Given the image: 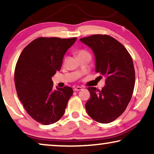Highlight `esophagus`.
Here are the masks:
<instances>
[{
    "label": "esophagus",
    "instance_id": "1",
    "mask_svg": "<svg viewBox=\"0 0 154 154\" xmlns=\"http://www.w3.org/2000/svg\"><path fill=\"white\" fill-rule=\"evenodd\" d=\"M82 87L77 86V87H75V88H73V91H79L80 90H82Z\"/></svg>",
    "mask_w": 154,
    "mask_h": 154
}]
</instances>
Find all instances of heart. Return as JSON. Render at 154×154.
Segmentation results:
<instances>
[{
  "label": "heart",
  "mask_w": 154,
  "mask_h": 154,
  "mask_svg": "<svg viewBox=\"0 0 154 154\" xmlns=\"http://www.w3.org/2000/svg\"><path fill=\"white\" fill-rule=\"evenodd\" d=\"M86 54L90 55L88 54V52L85 51V50H79V51L77 52V57L78 56H81V55H86Z\"/></svg>",
  "instance_id": "obj_1"
}]
</instances>
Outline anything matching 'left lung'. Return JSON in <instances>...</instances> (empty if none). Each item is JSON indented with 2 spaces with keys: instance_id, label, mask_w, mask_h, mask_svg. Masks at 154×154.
<instances>
[{
  "instance_id": "8db88e82",
  "label": "left lung",
  "mask_w": 154,
  "mask_h": 154,
  "mask_svg": "<svg viewBox=\"0 0 154 154\" xmlns=\"http://www.w3.org/2000/svg\"><path fill=\"white\" fill-rule=\"evenodd\" d=\"M80 41L93 51L96 72L106 77L102 91L88 88L91 98L85 104L87 113L98 122L110 123L124 113L131 99L135 85L132 58L122 43L106 34H95Z\"/></svg>"
}]
</instances>
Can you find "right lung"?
<instances>
[{"mask_svg": "<svg viewBox=\"0 0 154 154\" xmlns=\"http://www.w3.org/2000/svg\"><path fill=\"white\" fill-rule=\"evenodd\" d=\"M76 40L75 37L37 38L18 57L14 72L18 97L31 118L42 125L58 121L72 95L68 86L53 90L52 77L60 70L64 54Z\"/></svg>", "mask_w": 154, "mask_h": 154, "instance_id": "add662e5", "label": "right lung"}]
</instances>
